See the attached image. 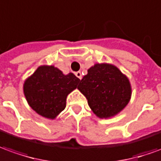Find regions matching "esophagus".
Returning <instances> with one entry per match:
<instances>
[{"instance_id":"obj_1","label":"esophagus","mask_w":161,"mask_h":161,"mask_svg":"<svg viewBox=\"0 0 161 161\" xmlns=\"http://www.w3.org/2000/svg\"><path fill=\"white\" fill-rule=\"evenodd\" d=\"M75 75H76V76H77V77H78L80 80L82 79V73H81L80 71H77V72H76L75 73Z\"/></svg>"}]
</instances>
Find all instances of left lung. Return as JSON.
<instances>
[{"instance_id": "1", "label": "left lung", "mask_w": 161, "mask_h": 161, "mask_svg": "<svg viewBox=\"0 0 161 161\" xmlns=\"http://www.w3.org/2000/svg\"><path fill=\"white\" fill-rule=\"evenodd\" d=\"M77 89L86 97L92 112L102 119L121 112L131 94L127 77L116 66L107 64H97L90 68Z\"/></svg>"}]
</instances>
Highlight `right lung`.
I'll use <instances>...</instances> for the list:
<instances>
[{
	"mask_svg": "<svg viewBox=\"0 0 161 161\" xmlns=\"http://www.w3.org/2000/svg\"><path fill=\"white\" fill-rule=\"evenodd\" d=\"M80 79L73 73L64 75L54 66H40L24 83L30 106L39 115L53 119L66 106V97Z\"/></svg>",
	"mask_w": 161,
	"mask_h": 161,
	"instance_id": "add662e5",
	"label": "right lung"
}]
</instances>
